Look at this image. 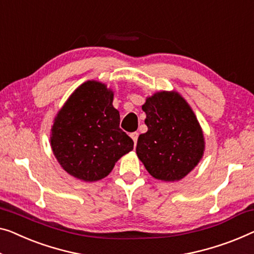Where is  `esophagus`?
<instances>
[{
  "label": "esophagus",
  "instance_id": "34e87169",
  "mask_svg": "<svg viewBox=\"0 0 254 254\" xmlns=\"http://www.w3.org/2000/svg\"><path fill=\"white\" fill-rule=\"evenodd\" d=\"M130 137L132 138V140L134 141V145L137 143V140H138V137H139V133L138 132H132V133L130 134Z\"/></svg>",
  "mask_w": 254,
  "mask_h": 254
}]
</instances>
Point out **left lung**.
I'll use <instances>...</instances> for the list:
<instances>
[{
	"mask_svg": "<svg viewBox=\"0 0 254 254\" xmlns=\"http://www.w3.org/2000/svg\"><path fill=\"white\" fill-rule=\"evenodd\" d=\"M148 130L139 135L137 155L158 180L177 181L202 158L204 138L195 114L177 92H158L142 106Z\"/></svg>",
	"mask_w": 254,
	"mask_h": 254,
	"instance_id": "8db88e82",
	"label": "left lung"
}]
</instances>
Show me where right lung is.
<instances>
[{
    "instance_id": "obj_1",
    "label": "right lung",
    "mask_w": 254,
    "mask_h": 254,
    "mask_svg": "<svg viewBox=\"0 0 254 254\" xmlns=\"http://www.w3.org/2000/svg\"><path fill=\"white\" fill-rule=\"evenodd\" d=\"M51 147L70 176L97 181L133 149V140L120 127L112 91L89 81L78 86L59 111L51 130Z\"/></svg>"
}]
</instances>
